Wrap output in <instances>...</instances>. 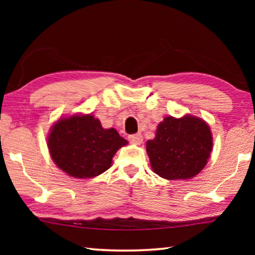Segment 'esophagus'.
<instances>
[{"label": "esophagus", "instance_id": "1", "mask_svg": "<svg viewBox=\"0 0 255 255\" xmlns=\"http://www.w3.org/2000/svg\"><path fill=\"white\" fill-rule=\"evenodd\" d=\"M128 139L130 143L140 144L141 141H143V136H141V133H133V135L128 136Z\"/></svg>", "mask_w": 255, "mask_h": 255}]
</instances>
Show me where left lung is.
I'll return each mask as SVG.
<instances>
[{"label":"left lung","instance_id":"left-lung-1","mask_svg":"<svg viewBox=\"0 0 255 255\" xmlns=\"http://www.w3.org/2000/svg\"><path fill=\"white\" fill-rule=\"evenodd\" d=\"M213 148V136L206 122L184 116L165 117L158 124L155 138L147 140L150 166L166 180L196 176L206 166Z\"/></svg>","mask_w":255,"mask_h":255}]
</instances>
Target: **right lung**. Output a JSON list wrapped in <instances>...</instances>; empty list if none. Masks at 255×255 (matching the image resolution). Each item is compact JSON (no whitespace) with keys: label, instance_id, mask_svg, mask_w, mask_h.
<instances>
[{"label":"right lung","instance_id":"1","mask_svg":"<svg viewBox=\"0 0 255 255\" xmlns=\"http://www.w3.org/2000/svg\"><path fill=\"white\" fill-rule=\"evenodd\" d=\"M126 144L115 128H102L92 115L60 118L48 136V149L56 165L79 179L94 178L107 171L116 152Z\"/></svg>","mask_w":255,"mask_h":255}]
</instances>
